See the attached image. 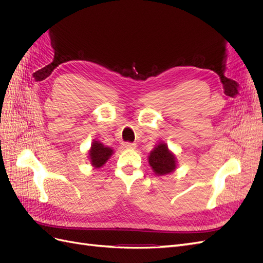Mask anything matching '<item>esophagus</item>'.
I'll list each match as a JSON object with an SVG mask.
<instances>
[{
	"label": "esophagus",
	"instance_id": "obj_1",
	"mask_svg": "<svg viewBox=\"0 0 263 263\" xmlns=\"http://www.w3.org/2000/svg\"><path fill=\"white\" fill-rule=\"evenodd\" d=\"M123 146H124L126 149H135V148H136V144H134V142H129V141L124 142Z\"/></svg>",
	"mask_w": 263,
	"mask_h": 263
}]
</instances>
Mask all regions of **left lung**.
I'll return each instance as SVG.
<instances>
[{
  "instance_id": "8db88e82",
  "label": "left lung",
  "mask_w": 263,
  "mask_h": 263,
  "mask_svg": "<svg viewBox=\"0 0 263 263\" xmlns=\"http://www.w3.org/2000/svg\"><path fill=\"white\" fill-rule=\"evenodd\" d=\"M149 163L156 174L163 176L176 169V158L170 153L165 144L158 145L149 156Z\"/></svg>"
}]
</instances>
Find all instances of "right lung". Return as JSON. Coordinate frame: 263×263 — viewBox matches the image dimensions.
Listing matches in <instances>:
<instances>
[{
  "label": "right lung",
  "instance_id": "1",
  "mask_svg": "<svg viewBox=\"0 0 263 263\" xmlns=\"http://www.w3.org/2000/svg\"><path fill=\"white\" fill-rule=\"evenodd\" d=\"M112 154H113L112 149L105 147L99 141H94L90 150L91 162L95 168H101V166L107 161V159Z\"/></svg>",
  "mask_w": 263,
  "mask_h": 263
}]
</instances>
